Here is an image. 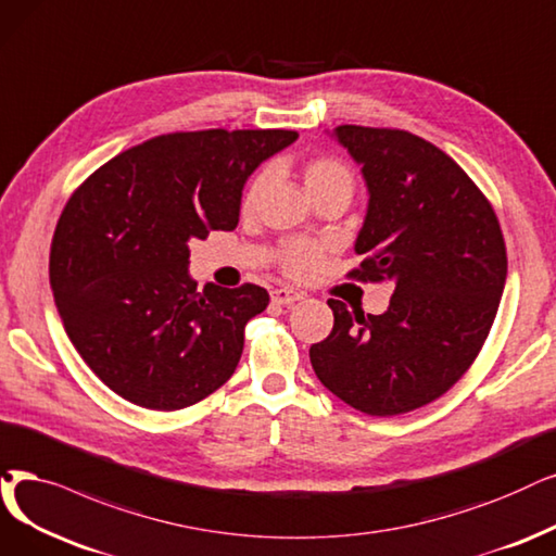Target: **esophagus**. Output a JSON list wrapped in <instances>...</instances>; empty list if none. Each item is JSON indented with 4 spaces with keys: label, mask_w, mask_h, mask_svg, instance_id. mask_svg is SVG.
<instances>
[{
    "label": "esophagus",
    "mask_w": 556,
    "mask_h": 556,
    "mask_svg": "<svg viewBox=\"0 0 556 556\" xmlns=\"http://www.w3.org/2000/svg\"><path fill=\"white\" fill-rule=\"evenodd\" d=\"M303 299V292H294V290H287V287H278V290L271 292V301L278 305H290Z\"/></svg>",
    "instance_id": "esophagus-1"
}]
</instances>
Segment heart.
Returning a JSON list of instances; mask_svg holds the SVG:
<instances>
[{"mask_svg":"<svg viewBox=\"0 0 556 556\" xmlns=\"http://www.w3.org/2000/svg\"><path fill=\"white\" fill-rule=\"evenodd\" d=\"M264 185H266V173H260L251 182L247 195H243V210L255 207ZM303 185H305V191L309 193V198H315L330 189H351L353 191V175L340 160L317 157V160H309L303 166ZM319 257H321V251H319V247H315V243L292 241V243H287L282 251V269L287 276H292V278H305L317 269Z\"/></svg>","mask_w":556,"mask_h":556,"instance_id":"1","label":"heart"}]
</instances>
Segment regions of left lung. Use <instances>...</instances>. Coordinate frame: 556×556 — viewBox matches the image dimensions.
Masks as SVG:
<instances>
[{
	"mask_svg": "<svg viewBox=\"0 0 556 556\" xmlns=\"http://www.w3.org/2000/svg\"><path fill=\"white\" fill-rule=\"evenodd\" d=\"M369 203L349 278L392 282L383 315L328 299L330 336L309 346L317 379L355 410L390 417L445 394L495 321L506 247L488 198L450 154L404 129L340 125Z\"/></svg>",
	"mask_w": 556,
	"mask_h": 556,
	"instance_id": "obj_1",
	"label": "left lung"
}]
</instances>
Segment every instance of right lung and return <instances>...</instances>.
Instances as JSON below:
<instances>
[{"instance_id":"obj_1","label":"right lung","mask_w":556,"mask_h":556,"mask_svg":"<svg viewBox=\"0 0 556 556\" xmlns=\"http://www.w3.org/2000/svg\"><path fill=\"white\" fill-rule=\"evenodd\" d=\"M292 129L173 131L100 166L65 203L50 251L63 328L98 379L150 410L193 406L224 386L243 328L269 305L189 276V241L235 230L249 175Z\"/></svg>"}]
</instances>
